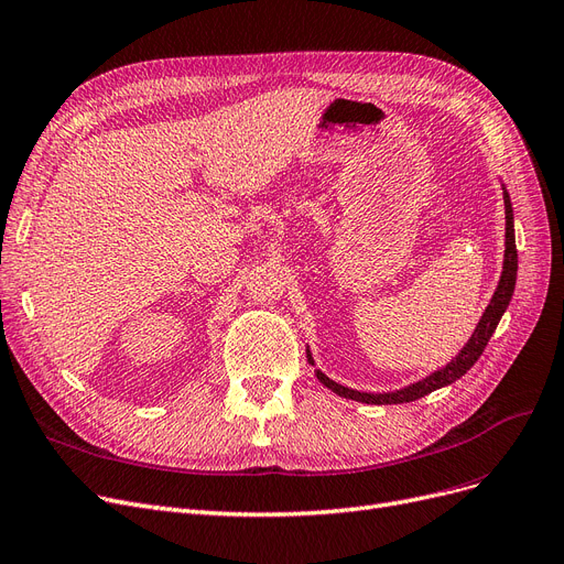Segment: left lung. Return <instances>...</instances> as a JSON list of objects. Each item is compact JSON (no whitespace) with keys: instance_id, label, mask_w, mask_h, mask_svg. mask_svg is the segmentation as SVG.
I'll list each match as a JSON object with an SVG mask.
<instances>
[{"instance_id":"left-lung-1","label":"left lung","mask_w":564,"mask_h":564,"mask_svg":"<svg viewBox=\"0 0 564 564\" xmlns=\"http://www.w3.org/2000/svg\"><path fill=\"white\" fill-rule=\"evenodd\" d=\"M505 214H507V241H505V267H502V276H499V283H497V290L495 295L490 300V304L486 306L481 321H478L474 335L469 337V341L465 344V348L457 352V356L446 365L442 367L440 371L430 373V377H425L423 381L419 383H411L402 390H394V392H360V390H352V388H346L341 383H335L329 377H325V373L321 369H316V377L318 381L329 388L332 392H337L339 398H346V400H356V402H365V404H404V402H415L425 398V394H430L432 390H440L444 386H451L455 383L460 377H465V373L474 367V362L481 358L484 348L488 346L492 332L499 323V318H502V314L507 311L509 302H511V295H513V288H516V271H518V250H516V235H513V208H511V199H509V193L505 191ZM306 358L308 362L314 365V358H311V352L306 350Z\"/></svg>"}]
</instances>
